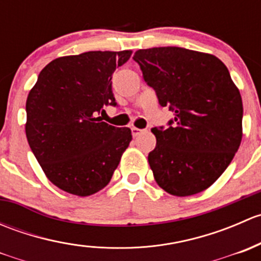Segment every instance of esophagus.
<instances>
[{
    "label": "esophagus",
    "mask_w": 261,
    "mask_h": 261,
    "mask_svg": "<svg viewBox=\"0 0 261 261\" xmlns=\"http://www.w3.org/2000/svg\"><path fill=\"white\" fill-rule=\"evenodd\" d=\"M131 133H133L134 138H136V136L140 135L141 133H144V130H141V128H138V127H135V126H134V127H131Z\"/></svg>",
    "instance_id": "34e87169"
}]
</instances>
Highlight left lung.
Listing matches in <instances>:
<instances>
[{"instance_id":"obj_1","label":"left lung","mask_w":261,"mask_h":261,"mask_svg":"<svg viewBox=\"0 0 261 261\" xmlns=\"http://www.w3.org/2000/svg\"><path fill=\"white\" fill-rule=\"evenodd\" d=\"M159 105L174 111L169 127H154L149 152L155 181L177 197L211 187L243 139V99L215 55L178 46L140 49L134 55Z\"/></svg>"}]
</instances>
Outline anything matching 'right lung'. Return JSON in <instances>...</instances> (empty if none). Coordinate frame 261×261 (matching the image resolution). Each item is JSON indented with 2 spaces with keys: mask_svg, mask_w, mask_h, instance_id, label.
I'll return each instance as SVG.
<instances>
[{
  "mask_svg": "<svg viewBox=\"0 0 261 261\" xmlns=\"http://www.w3.org/2000/svg\"><path fill=\"white\" fill-rule=\"evenodd\" d=\"M131 54L87 51L57 58L29 92L28 143L46 178L67 193L87 197L103 189L133 140L130 128L98 117L105 106L116 105L112 74Z\"/></svg>",
  "mask_w": 261,
  "mask_h": 261,
  "instance_id": "right-lung-1",
  "label": "right lung"
}]
</instances>
